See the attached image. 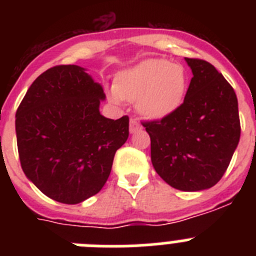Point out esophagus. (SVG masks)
I'll return each mask as SVG.
<instances>
[{
	"label": "esophagus",
	"mask_w": 256,
	"mask_h": 256,
	"mask_svg": "<svg viewBox=\"0 0 256 256\" xmlns=\"http://www.w3.org/2000/svg\"><path fill=\"white\" fill-rule=\"evenodd\" d=\"M141 130V124L137 120V118H130V132L134 133L137 130Z\"/></svg>",
	"instance_id": "34e87169"
}]
</instances>
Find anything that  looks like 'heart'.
<instances>
[{"label": "heart", "mask_w": 256, "mask_h": 256, "mask_svg": "<svg viewBox=\"0 0 256 256\" xmlns=\"http://www.w3.org/2000/svg\"><path fill=\"white\" fill-rule=\"evenodd\" d=\"M190 76L182 65L151 58L118 74L110 90L114 102L137 101L138 112L148 119H162L182 105Z\"/></svg>", "instance_id": "b5f03b06"}]
</instances>
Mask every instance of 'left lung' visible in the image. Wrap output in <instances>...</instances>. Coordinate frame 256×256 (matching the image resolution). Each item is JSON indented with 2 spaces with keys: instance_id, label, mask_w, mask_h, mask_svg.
Wrapping results in <instances>:
<instances>
[{
  "instance_id": "8db88e82",
  "label": "left lung",
  "mask_w": 256,
  "mask_h": 256,
  "mask_svg": "<svg viewBox=\"0 0 256 256\" xmlns=\"http://www.w3.org/2000/svg\"><path fill=\"white\" fill-rule=\"evenodd\" d=\"M192 70L183 104L159 120L144 122L151 162L180 191L212 187L227 170L240 141L238 102L232 86L210 62L186 58Z\"/></svg>"
}]
</instances>
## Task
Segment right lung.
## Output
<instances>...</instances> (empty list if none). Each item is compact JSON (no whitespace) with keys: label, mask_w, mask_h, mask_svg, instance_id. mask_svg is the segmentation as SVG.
<instances>
[{"label":"right lung","mask_w":256,"mask_h":256,"mask_svg":"<svg viewBox=\"0 0 256 256\" xmlns=\"http://www.w3.org/2000/svg\"><path fill=\"white\" fill-rule=\"evenodd\" d=\"M98 83L78 65H58L32 83L16 110L18 151L24 174L52 200L79 204L101 191L130 118L100 114Z\"/></svg>","instance_id":"add662e5"}]
</instances>
